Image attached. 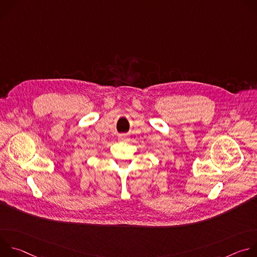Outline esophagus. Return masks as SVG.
<instances>
[{
  "label": "esophagus",
  "instance_id": "1",
  "mask_svg": "<svg viewBox=\"0 0 257 257\" xmlns=\"http://www.w3.org/2000/svg\"><path fill=\"white\" fill-rule=\"evenodd\" d=\"M119 140H121V141H127V140H128V137H127L126 134H122V135L119 136Z\"/></svg>",
  "mask_w": 257,
  "mask_h": 257
}]
</instances>
